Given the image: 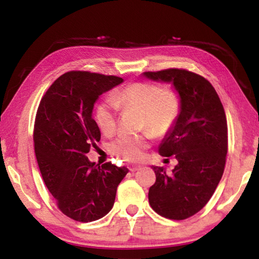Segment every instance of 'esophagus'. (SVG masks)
Masks as SVG:
<instances>
[{"mask_svg": "<svg viewBox=\"0 0 259 259\" xmlns=\"http://www.w3.org/2000/svg\"><path fill=\"white\" fill-rule=\"evenodd\" d=\"M139 169H142V166H140V165H130V168H129L131 172L137 171V170H139Z\"/></svg>", "mask_w": 259, "mask_h": 259, "instance_id": "obj_1", "label": "esophagus"}]
</instances>
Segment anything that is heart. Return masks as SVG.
Here are the masks:
<instances>
[{
	"instance_id": "1",
	"label": "heart",
	"mask_w": 259,
	"mask_h": 259,
	"mask_svg": "<svg viewBox=\"0 0 259 259\" xmlns=\"http://www.w3.org/2000/svg\"><path fill=\"white\" fill-rule=\"evenodd\" d=\"M117 108L142 113V129L163 136L176 123L181 113V98L171 89H161L152 83H133L114 93L111 99L103 100L96 108V123L104 134L109 135L115 130ZM146 147L145 136L121 135L109 144V151L114 155L130 162L142 160Z\"/></svg>"
}]
</instances>
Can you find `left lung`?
<instances>
[{"label":"left lung","mask_w":259,"mask_h":259,"mask_svg":"<svg viewBox=\"0 0 259 259\" xmlns=\"http://www.w3.org/2000/svg\"><path fill=\"white\" fill-rule=\"evenodd\" d=\"M143 76L171 83L181 98L176 123L159 146L162 156L178 163L168 175L152 166L156 181L148 191L152 209L162 217L182 221L200 211L222 179L227 154V121L211 83L186 69L145 72Z\"/></svg>","instance_id":"8db88e82"}]
</instances>
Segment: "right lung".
Instances as JSON below:
<instances>
[{"label": "right lung", "mask_w": 259, "mask_h": 259, "mask_svg": "<svg viewBox=\"0 0 259 259\" xmlns=\"http://www.w3.org/2000/svg\"><path fill=\"white\" fill-rule=\"evenodd\" d=\"M123 78L73 71L52 83L41 99L34 125L38 168L60 211L74 221L89 223L113 208L116 188L129 170L111 162L102 166L87 153L100 140L93 117L99 96Z\"/></svg>", "instance_id": "1"}]
</instances>
